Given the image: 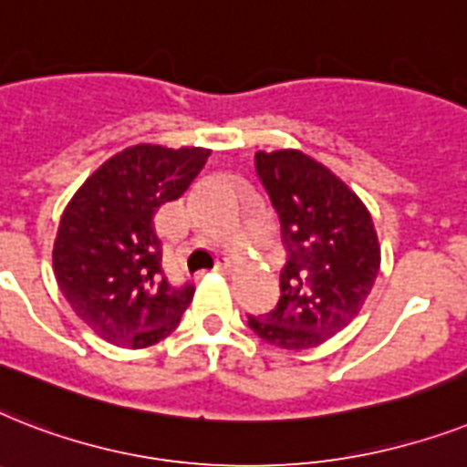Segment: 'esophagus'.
Returning a JSON list of instances; mask_svg holds the SVG:
<instances>
[{
    "mask_svg": "<svg viewBox=\"0 0 467 467\" xmlns=\"http://www.w3.org/2000/svg\"><path fill=\"white\" fill-rule=\"evenodd\" d=\"M214 270H216V272H229V270H231V260H229V257H222V260L216 263Z\"/></svg>",
    "mask_w": 467,
    "mask_h": 467,
    "instance_id": "esophagus-1",
    "label": "esophagus"
}]
</instances>
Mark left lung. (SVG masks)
<instances>
[{
	"mask_svg": "<svg viewBox=\"0 0 467 467\" xmlns=\"http://www.w3.org/2000/svg\"><path fill=\"white\" fill-rule=\"evenodd\" d=\"M255 173L279 216L286 263L277 306L248 316L265 342L311 349L352 323L381 265L371 214L323 163L296 149L257 151Z\"/></svg>",
	"mask_w": 467,
	"mask_h": 467,
	"instance_id": "obj_1",
	"label": "left lung"
}]
</instances>
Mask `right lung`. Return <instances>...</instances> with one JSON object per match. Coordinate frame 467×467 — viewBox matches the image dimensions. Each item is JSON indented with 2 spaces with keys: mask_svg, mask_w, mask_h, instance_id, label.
<instances>
[{
  "mask_svg": "<svg viewBox=\"0 0 467 467\" xmlns=\"http://www.w3.org/2000/svg\"><path fill=\"white\" fill-rule=\"evenodd\" d=\"M210 149L137 144L108 159L59 219L52 270L59 292L93 333L141 349L169 337L195 286L163 270L159 207L190 188Z\"/></svg>",
  "mask_w": 467,
  "mask_h": 467,
  "instance_id": "1",
  "label": "right lung"
}]
</instances>
